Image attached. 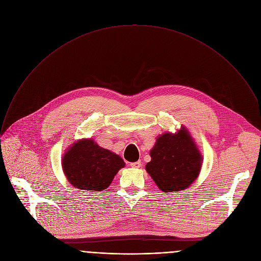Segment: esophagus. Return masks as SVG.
<instances>
[{"label":"esophagus","instance_id":"obj_1","mask_svg":"<svg viewBox=\"0 0 261 261\" xmlns=\"http://www.w3.org/2000/svg\"><path fill=\"white\" fill-rule=\"evenodd\" d=\"M130 166H131L132 168H139V167L141 166V162H140V161L132 162V163H130Z\"/></svg>","mask_w":261,"mask_h":261}]
</instances>
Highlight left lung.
<instances>
[{"mask_svg":"<svg viewBox=\"0 0 261 261\" xmlns=\"http://www.w3.org/2000/svg\"><path fill=\"white\" fill-rule=\"evenodd\" d=\"M150 156L145 170L162 192L188 189L197 179L203 161L191 133L182 125L175 133L159 135Z\"/></svg>","mask_w":261,"mask_h":261,"instance_id":"obj_1","label":"left lung"}]
</instances>
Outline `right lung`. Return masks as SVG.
Listing matches in <instances>:
<instances>
[{
    "label": "right lung",
    "mask_w": 261,
    "mask_h": 261,
    "mask_svg": "<svg viewBox=\"0 0 261 261\" xmlns=\"http://www.w3.org/2000/svg\"><path fill=\"white\" fill-rule=\"evenodd\" d=\"M123 167L125 162L121 156L101 147L92 138L76 140L62 157V168L71 186L90 192L108 188Z\"/></svg>",
    "instance_id": "obj_1"
}]
</instances>
